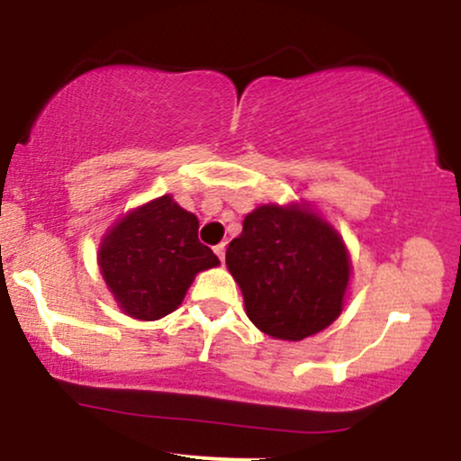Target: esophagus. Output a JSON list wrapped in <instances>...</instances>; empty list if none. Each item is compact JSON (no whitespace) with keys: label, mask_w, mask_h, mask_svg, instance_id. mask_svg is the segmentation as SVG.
Returning <instances> with one entry per match:
<instances>
[{"label":"esophagus","mask_w":461,"mask_h":461,"mask_svg":"<svg viewBox=\"0 0 461 461\" xmlns=\"http://www.w3.org/2000/svg\"><path fill=\"white\" fill-rule=\"evenodd\" d=\"M214 253H216V256H219L221 262H225V245H223V242L214 247Z\"/></svg>","instance_id":"esophagus-1"}]
</instances>
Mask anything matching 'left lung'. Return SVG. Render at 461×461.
Listing matches in <instances>:
<instances>
[{"label": "left lung", "mask_w": 461, "mask_h": 461, "mask_svg": "<svg viewBox=\"0 0 461 461\" xmlns=\"http://www.w3.org/2000/svg\"><path fill=\"white\" fill-rule=\"evenodd\" d=\"M249 321L275 340L299 342L345 308L351 256L330 221L310 203H264L242 221L225 253Z\"/></svg>", "instance_id": "obj_1"}]
</instances>
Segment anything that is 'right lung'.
<instances>
[{
    "label": "right lung",
    "mask_w": 461,
    "mask_h": 461,
    "mask_svg": "<svg viewBox=\"0 0 461 461\" xmlns=\"http://www.w3.org/2000/svg\"><path fill=\"white\" fill-rule=\"evenodd\" d=\"M197 216L162 194L130 210L105 231L97 264L123 314L158 321L176 312L197 273L219 267L201 245Z\"/></svg>",
    "instance_id": "obj_1"
}]
</instances>
